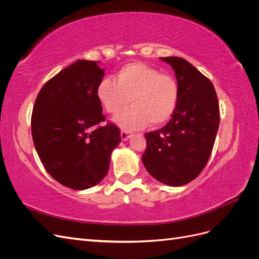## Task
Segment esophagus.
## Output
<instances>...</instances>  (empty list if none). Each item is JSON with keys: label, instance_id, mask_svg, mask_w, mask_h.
I'll return each mask as SVG.
<instances>
[{"label": "esophagus", "instance_id": "esophagus-1", "mask_svg": "<svg viewBox=\"0 0 259 259\" xmlns=\"http://www.w3.org/2000/svg\"><path fill=\"white\" fill-rule=\"evenodd\" d=\"M131 136L132 135L126 131H122L121 132V139L123 140V142H126V140H128L131 138Z\"/></svg>", "mask_w": 259, "mask_h": 259}]
</instances>
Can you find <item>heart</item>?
<instances>
[{
  "mask_svg": "<svg viewBox=\"0 0 259 259\" xmlns=\"http://www.w3.org/2000/svg\"><path fill=\"white\" fill-rule=\"evenodd\" d=\"M97 98L109 114H116L130 103L127 110L114 117L123 130L137 131L150 123L161 126L174 114L179 89L171 75L143 62H131L117 70L116 79L104 77L97 86Z\"/></svg>",
  "mask_w": 259,
  "mask_h": 259,
  "instance_id": "obj_1",
  "label": "heart"
}]
</instances>
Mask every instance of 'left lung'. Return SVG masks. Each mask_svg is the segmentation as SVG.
<instances>
[{
	"instance_id": "obj_1",
	"label": "left lung",
	"mask_w": 259,
	"mask_h": 259,
	"mask_svg": "<svg viewBox=\"0 0 259 259\" xmlns=\"http://www.w3.org/2000/svg\"><path fill=\"white\" fill-rule=\"evenodd\" d=\"M173 68L179 89L176 110L161 130L147 133L143 163L158 182L170 187L192 182L205 167L219 126L213 84L190 62L161 57Z\"/></svg>"
}]
</instances>
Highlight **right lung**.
I'll return each instance as SVG.
<instances>
[{"label": "right lung", "instance_id": "right-lung-1", "mask_svg": "<svg viewBox=\"0 0 259 259\" xmlns=\"http://www.w3.org/2000/svg\"><path fill=\"white\" fill-rule=\"evenodd\" d=\"M105 70L77 60L45 83L31 116L33 144L48 173L61 185L85 190L105 178L120 131L106 119L97 98Z\"/></svg>", "mask_w": 259, "mask_h": 259}]
</instances>
